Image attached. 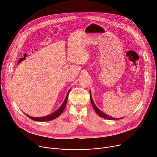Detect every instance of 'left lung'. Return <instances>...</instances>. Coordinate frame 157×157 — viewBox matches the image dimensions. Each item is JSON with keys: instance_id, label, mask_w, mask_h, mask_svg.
Here are the masks:
<instances>
[{"instance_id": "1", "label": "left lung", "mask_w": 157, "mask_h": 157, "mask_svg": "<svg viewBox=\"0 0 157 157\" xmlns=\"http://www.w3.org/2000/svg\"><path fill=\"white\" fill-rule=\"evenodd\" d=\"M90 99H91V104L93 105V107L94 109V111H96V113H97V115H98L99 117H101L103 118H105V119H107V120H119V119H122L123 118H114V117H110L108 115H106V114H105V113H103V111H101L100 109H99V108H98V107L96 106V105L94 104V101H93V99L92 98V96H91V92H90Z\"/></svg>"}]
</instances>
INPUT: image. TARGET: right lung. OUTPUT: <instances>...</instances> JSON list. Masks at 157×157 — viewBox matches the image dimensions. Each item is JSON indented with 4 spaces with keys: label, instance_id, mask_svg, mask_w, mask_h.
<instances>
[{
    "label": "right lung",
    "instance_id": "obj_1",
    "mask_svg": "<svg viewBox=\"0 0 157 157\" xmlns=\"http://www.w3.org/2000/svg\"><path fill=\"white\" fill-rule=\"evenodd\" d=\"M70 90H71V89L68 91V92L66 94V96L65 98L64 101L63 103V104L61 105V106L58 109L56 110L54 112L49 114V115H48L46 117H31L29 115H27V114H25V115L29 118H31V120H33L34 121H51V120H54L56 118H58V117H59L61 115L63 111H64V108L66 106L68 94H69V93Z\"/></svg>",
    "mask_w": 157,
    "mask_h": 157
}]
</instances>
